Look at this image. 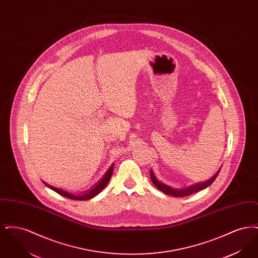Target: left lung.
I'll use <instances>...</instances> for the list:
<instances>
[{"instance_id":"1","label":"left lung","mask_w":258,"mask_h":258,"mask_svg":"<svg viewBox=\"0 0 258 258\" xmlns=\"http://www.w3.org/2000/svg\"><path fill=\"white\" fill-rule=\"evenodd\" d=\"M220 171H221V168L217 171V173L211 179H209V180L205 181V182L191 184V185H188V186L184 187V188H174V187H172V186L168 185V184L160 182L159 179H157L156 175L154 174V171L152 169H151V172H150V176H151V180H152L153 184H155L157 186V188L160 189V191L164 192L165 195L172 196V197H187L189 195H192L195 192H197L199 190H202V189L206 188L207 186H209L210 184H212L216 180V178L219 175Z\"/></svg>"}]
</instances>
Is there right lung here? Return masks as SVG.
Returning a JSON list of instances; mask_svg holds the SVG:
<instances>
[{
	"label": "right lung",
	"mask_w": 258,
	"mask_h": 258,
	"mask_svg": "<svg viewBox=\"0 0 258 258\" xmlns=\"http://www.w3.org/2000/svg\"><path fill=\"white\" fill-rule=\"evenodd\" d=\"M113 169H114V164L111 165L109 169L102 176V178L98 181L97 184H94V186H92L90 189H88V190L84 191L83 194H80V195H74V194L69 192L67 190H63L61 188H58L56 186L48 184L47 183H45L44 181H42V182L44 183L46 186H48L52 190L56 191L61 197H67V198H70V199H74V200H89V199H92L93 197L98 196V194L106 186V184H108V182L111 179V176H112V173H113Z\"/></svg>",
	"instance_id": "right-lung-1"
}]
</instances>
